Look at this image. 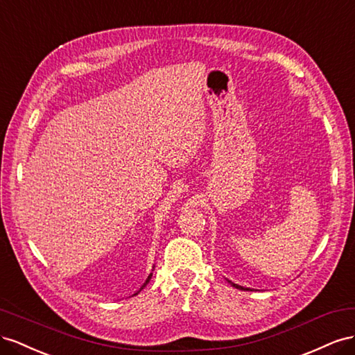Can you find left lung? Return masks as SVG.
I'll list each match as a JSON object with an SVG mask.
<instances>
[{
  "label": "left lung",
  "instance_id": "1",
  "mask_svg": "<svg viewBox=\"0 0 355 355\" xmlns=\"http://www.w3.org/2000/svg\"><path fill=\"white\" fill-rule=\"evenodd\" d=\"M230 282V281H229ZM232 286H234V287H236V288H239V290H245L244 287H241V286H238V284H234V282H232Z\"/></svg>",
  "mask_w": 355,
  "mask_h": 355
}]
</instances>
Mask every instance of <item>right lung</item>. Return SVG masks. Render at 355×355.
I'll return each instance as SVG.
<instances>
[{
  "instance_id": "1",
  "label": "right lung",
  "mask_w": 355,
  "mask_h": 355,
  "mask_svg": "<svg viewBox=\"0 0 355 355\" xmlns=\"http://www.w3.org/2000/svg\"><path fill=\"white\" fill-rule=\"evenodd\" d=\"M150 278H151V273H150V275H148V278H147V281L144 282V286H143V287H146V286H147V282L150 281ZM143 287H141V288H143ZM135 295H137V293H135Z\"/></svg>"
}]
</instances>
